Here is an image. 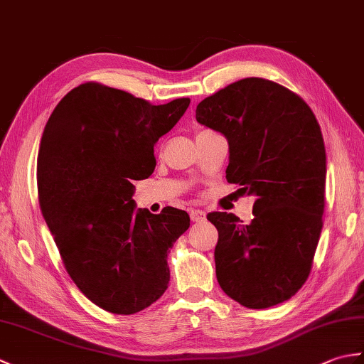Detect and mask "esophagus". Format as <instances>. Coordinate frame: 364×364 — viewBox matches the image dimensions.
<instances>
[{"mask_svg":"<svg viewBox=\"0 0 364 364\" xmlns=\"http://www.w3.org/2000/svg\"><path fill=\"white\" fill-rule=\"evenodd\" d=\"M189 215H191V220L192 222H202L206 218V214L202 210H192L189 213Z\"/></svg>","mask_w":364,"mask_h":364,"instance_id":"esophagus-1","label":"esophagus"}]
</instances>
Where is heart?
<instances>
[{
	"mask_svg": "<svg viewBox=\"0 0 364 364\" xmlns=\"http://www.w3.org/2000/svg\"><path fill=\"white\" fill-rule=\"evenodd\" d=\"M203 131H208V129H202V131H198V133H203ZM198 133H197V134H198Z\"/></svg>",
	"mask_w": 364,
	"mask_h": 364,
	"instance_id": "b5f03b06",
	"label": "heart"
}]
</instances>
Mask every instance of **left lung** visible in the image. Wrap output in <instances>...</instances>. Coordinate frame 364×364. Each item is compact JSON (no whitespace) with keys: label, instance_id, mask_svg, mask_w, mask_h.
Returning a JSON list of instances; mask_svg holds the SVG:
<instances>
[{"label":"left lung","instance_id":"left-lung-1","mask_svg":"<svg viewBox=\"0 0 364 364\" xmlns=\"http://www.w3.org/2000/svg\"><path fill=\"white\" fill-rule=\"evenodd\" d=\"M196 119L230 145L227 181L257 197L255 218L210 213L219 231L223 292L262 310L291 299L311 272L326 208V146L313 111L292 90L244 78L200 102Z\"/></svg>","mask_w":364,"mask_h":364}]
</instances>
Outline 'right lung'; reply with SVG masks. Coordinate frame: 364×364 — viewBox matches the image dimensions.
Returning a JSON list of instances; mask_svg holds the SVG:
<instances>
[{
  "label": "right lung",
  "mask_w": 364,
  "mask_h": 364,
  "mask_svg": "<svg viewBox=\"0 0 364 364\" xmlns=\"http://www.w3.org/2000/svg\"><path fill=\"white\" fill-rule=\"evenodd\" d=\"M189 103L154 106L90 81L68 92L46 122L38 203L68 275L105 311L134 314L167 289V253L191 219L172 206L134 211L131 180L153 173L154 144Z\"/></svg>",
  "instance_id": "add662e5"
}]
</instances>
